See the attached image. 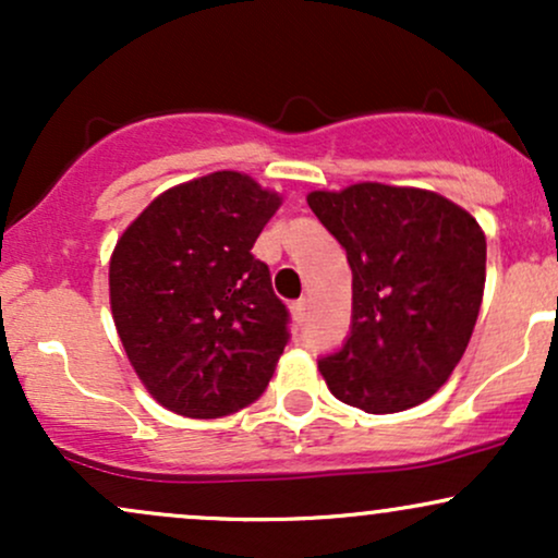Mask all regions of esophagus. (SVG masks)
Here are the masks:
<instances>
[{
  "mask_svg": "<svg viewBox=\"0 0 558 558\" xmlns=\"http://www.w3.org/2000/svg\"><path fill=\"white\" fill-rule=\"evenodd\" d=\"M291 315L296 323H304L306 315H310V299H299L296 304L291 306Z\"/></svg>",
  "mask_w": 558,
  "mask_h": 558,
  "instance_id": "obj_1",
  "label": "esophagus"
}]
</instances>
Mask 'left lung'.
Returning a JSON list of instances; mask_svg holds the SVG:
<instances>
[{"mask_svg":"<svg viewBox=\"0 0 558 558\" xmlns=\"http://www.w3.org/2000/svg\"><path fill=\"white\" fill-rule=\"evenodd\" d=\"M310 209L345 248L351 336L319 360L330 393L369 414L427 401L462 362L485 291V233L427 189L354 183L312 191Z\"/></svg>","mask_w":558,"mask_h":558,"instance_id":"8db88e82","label":"left lung"}]
</instances>
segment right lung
Instances as JSON below:
<instances>
[{
  "mask_svg": "<svg viewBox=\"0 0 558 558\" xmlns=\"http://www.w3.org/2000/svg\"><path fill=\"white\" fill-rule=\"evenodd\" d=\"M283 196L217 170L162 191L110 257L114 328L141 386L191 420L259 399L288 341V312L252 246Z\"/></svg>",
  "mask_w": 558,
  "mask_h": 558,
  "instance_id": "right-lung-1",
  "label": "right lung"
}]
</instances>
